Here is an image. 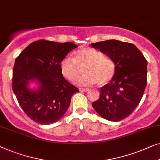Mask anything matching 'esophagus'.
I'll use <instances>...</instances> for the list:
<instances>
[{"mask_svg":"<svg viewBox=\"0 0 160 160\" xmlns=\"http://www.w3.org/2000/svg\"><path fill=\"white\" fill-rule=\"evenodd\" d=\"M79 91H82V92H86V91H88L89 89L86 88H79Z\"/></svg>","mask_w":160,"mask_h":160,"instance_id":"34e87169","label":"esophagus"}]
</instances>
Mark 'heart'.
<instances>
[{"label": "heart", "instance_id": "heart-1", "mask_svg": "<svg viewBox=\"0 0 160 160\" xmlns=\"http://www.w3.org/2000/svg\"><path fill=\"white\" fill-rule=\"evenodd\" d=\"M75 57H65L60 63L62 75L69 81H75L82 73V78L76 80L80 85L97 83L103 86L111 82L116 73L115 63L111 58L106 57L97 49L84 47L75 53Z\"/></svg>", "mask_w": 160, "mask_h": 160}]
</instances>
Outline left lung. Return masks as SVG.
Segmentation results:
<instances>
[{
	"label": "left lung",
	"mask_w": 160,
	"mask_h": 160,
	"mask_svg": "<svg viewBox=\"0 0 160 160\" xmlns=\"http://www.w3.org/2000/svg\"><path fill=\"white\" fill-rule=\"evenodd\" d=\"M114 61L113 79L100 88V97L92 103L101 117L118 122L128 118L143 97L147 83V60L135 45L117 40L91 43Z\"/></svg>",
	"instance_id": "1"
}]
</instances>
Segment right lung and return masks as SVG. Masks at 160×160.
Listing matches in <instances>:
<instances>
[{
  "label": "right lung",
  "mask_w": 160,
  "mask_h": 160,
  "mask_svg": "<svg viewBox=\"0 0 160 160\" xmlns=\"http://www.w3.org/2000/svg\"><path fill=\"white\" fill-rule=\"evenodd\" d=\"M78 46L71 42L40 40L32 42L16 58L12 89L20 107L34 122L49 125L57 122L67 112L78 88L63 77L60 63ZM40 87L36 92L27 88L31 80Z\"/></svg>",
  "instance_id": "add662e5"
}]
</instances>
